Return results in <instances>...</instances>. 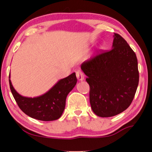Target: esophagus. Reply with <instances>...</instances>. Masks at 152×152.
Masks as SVG:
<instances>
[{
	"label": "esophagus",
	"mask_w": 152,
	"mask_h": 152,
	"mask_svg": "<svg viewBox=\"0 0 152 152\" xmlns=\"http://www.w3.org/2000/svg\"><path fill=\"white\" fill-rule=\"evenodd\" d=\"M76 76L79 81H83L84 80V75L81 70H77L76 72Z\"/></svg>",
	"instance_id": "1"
}]
</instances>
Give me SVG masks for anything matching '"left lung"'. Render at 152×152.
<instances>
[{"label":"left lung","instance_id":"left-lung-1","mask_svg":"<svg viewBox=\"0 0 152 152\" xmlns=\"http://www.w3.org/2000/svg\"><path fill=\"white\" fill-rule=\"evenodd\" d=\"M81 69L90 86V103L102 118L116 115L129 107L138 88L136 54L127 42L114 33L111 50L83 62Z\"/></svg>","mask_w":152,"mask_h":152}]
</instances>
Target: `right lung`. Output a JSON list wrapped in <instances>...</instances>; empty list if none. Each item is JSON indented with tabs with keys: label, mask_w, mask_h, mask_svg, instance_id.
<instances>
[{
	"label": "right lung",
	"mask_w": 152,
	"mask_h": 152,
	"mask_svg": "<svg viewBox=\"0 0 152 152\" xmlns=\"http://www.w3.org/2000/svg\"><path fill=\"white\" fill-rule=\"evenodd\" d=\"M75 72L58 81L44 94L34 97L20 95L12 86L9 76L12 93L22 111L34 119L42 121H53L59 119L64 111L68 93L77 84Z\"/></svg>",
	"instance_id": "add662e5"
}]
</instances>
